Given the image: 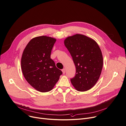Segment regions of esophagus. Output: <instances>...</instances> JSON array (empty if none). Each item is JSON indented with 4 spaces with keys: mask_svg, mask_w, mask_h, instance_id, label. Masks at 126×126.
Wrapping results in <instances>:
<instances>
[{
    "mask_svg": "<svg viewBox=\"0 0 126 126\" xmlns=\"http://www.w3.org/2000/svg\"><path fill=\"white\" fill-rule=\"evenodd\" d=\"M62 72H63V74H64L65 73V68H63L62 69Z\"/></svg>",
    "mask_w": 126,
    "mask_h": 126,
    "instance_id": "34e87169",
    "label": "esophagus"
}]
</instances>
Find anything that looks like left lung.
Returning <instances> with one entry per match:
<instances>
[{"label":"left lung","mask_w":126,"mask_h":126,"mask_svg":"<svg viewBox=\"0 0 126 126\" xmlns=\"http://www.w3.org/2000/svg\"><path fill=\"white\" fill-rule=\"evenodd\" d=\"M76 68L75 76L71 79L74 88L85 92L92 88L98 80L103 65L101 50L96 42L86 35L76 34L64 41Z\"/></svg>","instance_id":"obj_1"}]
</instances>
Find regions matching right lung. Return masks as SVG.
<instances>
[{
  "instance_id": "right-lung-1",
  "label": "right lung",
  "mask_w": 126,
  "mask_h": 126,
  "mask_svg": "<svg viewBox=\"0 0 126 126\" xmlns=\"http://www.w3.org/2000/svg\"><path fill=\"white\" fill-rule=\"evenodd\" d=\"M56 39L41 36L31 39L24 48L21 60L24 77L37 91H51L63 74L50 59Z\"/></svg>"
}]
</instances>
